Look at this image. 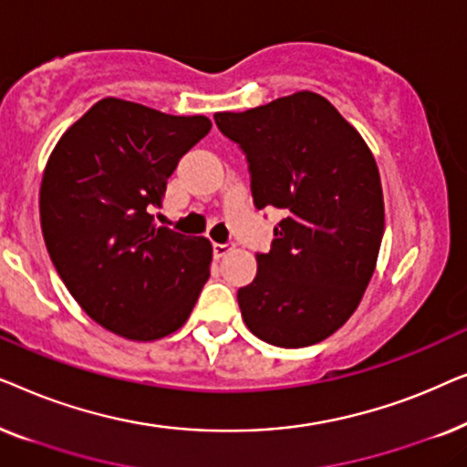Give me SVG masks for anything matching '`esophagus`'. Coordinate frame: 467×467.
Returning a JSON list of instances; mask_svg holds the SVG:
<instances>
[{"instance_id": "34e87169", "label": "esophagus", "mask_w": 467, "mask_h": 467, "mask_svg": "<svg viewBox=\"0 0 467 467\" xmlns=\"http://www.w3.org/2000/svg\"><path fill=\"white\" fill-rule=\"evenodd\" d=\"M213 251H214V257L216 259H223V257H227L229 253H232V246H229V244H219V242H214Z\"/></svg>"}]
</instances>
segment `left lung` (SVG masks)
<instances>
[{
  "mask_svg": "<svg viewBox=\"0 0 467 467\" xmlns=\"http://www.w3.org/2000/svg\"><path fill=\"white\" fill-rule=\"evenodd\" d=\"M214 120L246 152L254 206L286 214L238 291L242 318L274 347L321 342L357 310L379 259L385 200L372 150L312 91Z\"/></svg>",
  "mask_w": 467,
  "mask_h": 467,
  "instance_id": "8db88e82",
  "label": "left lung"
}]
</instances>
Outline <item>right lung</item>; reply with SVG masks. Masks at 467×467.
Here are the masks:
<instances>
[{
  "label": "right lung",
  "mask_w": 467,
  "mask_h": 467,
  "mask_svg": "<svg viewBox=\"0 0 467 467\" xmlns=\"http://www.w3.org/2000/svg\"><path fill=\"white\" fill-rule=\"evenodd\" d=\"M210 127L208 117L104 98L63 133L44 168L40 223L50 259L80 308L125 340L181 329L210 278V240L157 227L150 214Z\"/></svg>",
  "instance_id": "1"
}]
</instances>
